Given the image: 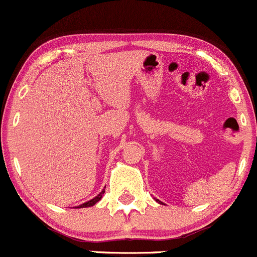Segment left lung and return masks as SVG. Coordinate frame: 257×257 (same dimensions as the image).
Masks as SVG:
<instances>
[{
	"label": "left lung",
	"mask_w": 257,
	"mask_h": 257,
	"mask_svg": "<svg viewBox=\"0 0 257 257\" xmlns=\"http://www.w3.org/2000/svg\"><path fill=\"white\" fill-rule=\"evenodd\" d=\"M156 202H158V203H160V204H163V203L160 202V200H158V199H156Z\"/></svg>",
	"instance_id": "8db88e82"
}]
</instances>
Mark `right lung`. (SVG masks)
I'll list each match as a JSON object with an SVG mask.
<instances>
[{
  "instance_id": "1",
  "label": "right lung",
  "mask_w": 257,
  "mask_h": 257,
  "mask_svg": "<svg viewBox=\"0 0 257 257\" xmlns=\"http://www.w3.org/2000/svg\"><path fill=\"white\" fill-rule=\"evenodd\" d=\"M105 193V189H102L101 192L99 193V194L96 195V197L95 198H92L91 200H89V202H86V203H84V204H80L79 205V207H76V208H86V207H92V205H95L96 204L97 202H99L100 199H101V197H102V194H104Z\"/></svg>"
}]
</instances>
